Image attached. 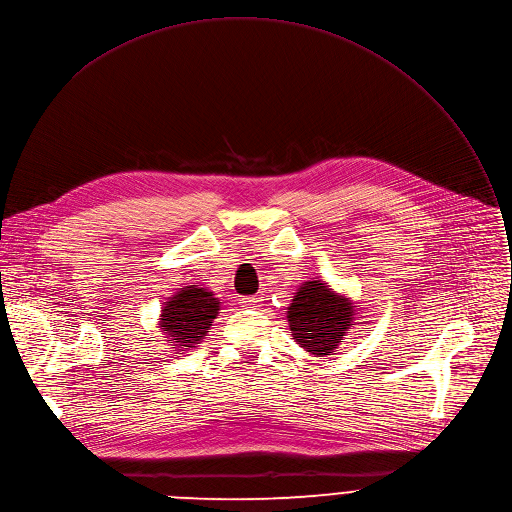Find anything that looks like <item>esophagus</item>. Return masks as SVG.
Returning <instances> with one entry per match:
<instances>
[{"mask_svg":"<svg viewBox=\"0 0 512 512\" xmlns=\"http://www.w3.org/2000/svg\"><path fill=\"white\" fill-rule=\"evenodd\" d=\"M241 304L245 308H257L261 304V296H245V298H241Z\"/></svg>","mask_w":512,"mask_h":512,"instance_id":"34e87169","label":"esophagus"}]
</instances>
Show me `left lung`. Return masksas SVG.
<instances>
[{
  "label": "left lung",
  "mask_w": 512,
  "mask_h": 512,
  "mask_svg": "<svg viewBox=\"0 0 512 512\" xmlns=\"http://www.w3.org/2000/svg\"><path fill=\"white\" fill-rule=\"evenodd\" d=\"M355 308L320 282H306L288 306L290 331L300 347L312 355H331L343 341Z\"/></svg>",
  "instance_id": "obj_1"
}]
</instances>
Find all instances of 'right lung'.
Masks as SVG:
<instances>
[{"mask_svg":"<svg viewBox=\"0 0 512 512\" xmlns=\"http://www.w3.org/2000/svg\"><path fill=\"white\" fill-rule=\"evenodd\" d=\"M218 304V298L204 288H181L163 306L161 329L179 349L194 347L210 331V324L220 310Z\"/></svg>","mask_w":512,"mask_h":512,"instance_id":"right-lung-1","label":"right lung"}]
</instances>
